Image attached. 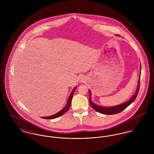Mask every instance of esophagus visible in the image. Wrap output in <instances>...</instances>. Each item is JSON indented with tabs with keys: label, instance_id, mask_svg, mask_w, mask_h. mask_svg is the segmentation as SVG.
Listing matches in <instances>:
<instances>
[{
	"label": "esophagus",
	"instance_id": "34e87169",
	"mask_svg": "<svg viewBox=\"0 0 154 154\" xmlns=\"http://www.w3.org/2000/svg\"><path fill=\"white\" fill-rule=\"evenodd\" d=\"M85 78L84 77H81L80 78V80H79L80 82L82 83V82H85Z\"/></svg>",
	"mask_w": 154,
	"mask_h": 154
}]
</instances>
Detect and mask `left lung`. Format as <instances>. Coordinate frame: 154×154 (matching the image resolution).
<instances>
[{
    "instance_id": "1",
    "label": "left lung",
    "mask_w": 154,
    "mask_h": 154,
    "mask_svg": "<svg viewBox=\"0 0 154 154\" xmlns=\"http://www.w3.org/2000/svg\"><path fill=\"white\" fill-rule=\"evenodd\" d=\"M140 73H141V66L140 67ZM140 86V78L139 79V81H138V85L137 87V89L136 91L135 94H134V95L129 100H128V101L121 104L120 105L116 106H114V107H101L100 106H98L94 103H92V100H91V93L90 90H89V103L91 106V107L95 110L96 111L100 112L101 114H117L119 112H120L121 111H122L123 110H125L126 107H128L129 105H131L132 103L134 101V100L136 99L139 91V87Z\"/></svg>"
}]
</instances>
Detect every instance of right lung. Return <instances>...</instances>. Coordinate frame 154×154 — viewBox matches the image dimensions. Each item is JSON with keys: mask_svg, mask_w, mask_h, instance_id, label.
Returning <instances> with one entry per match:
<instances>
[{"mask_svg": "<svg viewBox=\"0 0 154 154\" xmlns=\"http://www.w3.org/2000/svg\"><path fill=\"white\" fill-rule=\"evenodd\" d=\"M77 87H75L74 89L72 90V91L71 92L69 97V98L67 100V103H66V106L65 107L61 110L59 112L56 113L55 114H53L52 116H48V117H43L42 118L44 119H56V118H57L59 117H60L61 116H62L63 114H65V112H66L70 108V104H71V101H72V97H73V94H74V92L75 91V89H76Z\"/></svg>", "mask_w": 154, "mask_h": 154, "instance_id": "1", "label": "right lung"}]
</instances>
